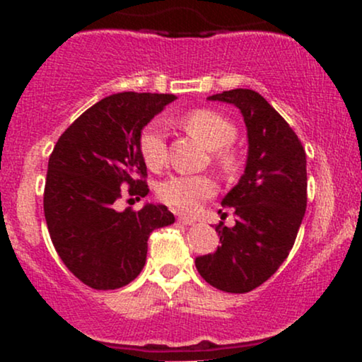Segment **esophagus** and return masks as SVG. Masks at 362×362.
Listing matches in <instances>:
<instances>
[{"label": "esophagus", "mask_w": 362, "mask_h": 362, "mask_svg": "<svg viewBox=\"0 0 362 362\" xmlns=\"http://www.w3.org/2000/svg\"><path fill=\"white\" fill-rule=\"evenodd\" d=\"M178 223L185 224V226H194V224H195V219H192V218H187V216H178Z\"/></svg>", "instance_id": "1"}]
</instances>
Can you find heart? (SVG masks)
Instances as JSON below:
<instances>
[{
  "label": "heart",
  "instance_id": "1",
  "mask_svg": "<svg viewBox=\"0 0 362 362\" xmlns=\"http://www.w3.org/2000/svg\"><path fill=\"white\" fill-rule=\"evenodd\" d=\"M194 138L214 151V161L224 173L235 172L238 160L230 144L236 138V129L231 120L209 109L187 112L180 119ZM139 153L149 170H160L167 161V143L161 122H149L139 134ZM216 194V182L207 175H173L161 182L158 195L168 206L178 211L192 213L202 201Z\"/></svg>",
  "mask_w": 362,
  "mask_h": 362
}]
</instances>
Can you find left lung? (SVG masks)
<instances>
[{
    "label": "left lung",
    "instance_id": "1",
    "mask_svg": "<svg viewBox=\"0 0 362 362\" xmlns=\"http://www.w3.org/2000/svg\"><path fill=\"white\" fill-rule=\"evenodd\" d=\"M209 100L233 103L248 136L245 173L224 195L235 207L233 228L219 223L218 250L195 259L202 279L226 293L259 288L289 255L306 211V153L279 112L247 88L216 93Z\"/></svg>",
    "mask_w": 362,
    "mask_h": 362
}]
</instances>
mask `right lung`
Returning a JSON list of instances; mask_svg holds the SVG:
<instances>
[{"mask_svg": "<svg viewBox=\"0 0 362 362\" xmlns=\"http://www.w3.org/2000/svg\"><path fill=\"white\" fill-rule=\"evenodd\" d=\"M175 98L136 91L102 98L62 132L49 156V235L66 267L90 288L117 289L134 281L146 262L151 231L175 221L163 204L115 209L124 185L138 201L148 195L139 134Z\"/></svg>", "mask_w": 362, "mask_h": 362, "instance_id": "1", "label": "right lung"}]
</instances>
